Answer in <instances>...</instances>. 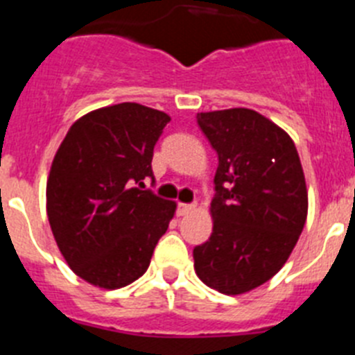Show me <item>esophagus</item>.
Segmentation results:
<instances>
[{
	"label": "esophagus",
	"mask_w": 355,
	"mask_h": 355,
	"mask_svg": "<svg viewBox=\"0 0 355 355\" xmlns=\"http://www.w3.org/2000/svg\"><path fill=\"white\" fill-rule=\"evenodd\" d=\"M193 209H196V205H184V202H181V205L178 206V215L184 216L188 215V213H192Z\"/></svg>",
	"instance_id": "34e87169"
}]
</instances>
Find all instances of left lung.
<instances>
[{
  "mask_svg": "<svg viewBox=\"0 0 355 355\" xmlns=\"http://www.w3.org/2000/svg\"><path fill=\"white\" fill-rule=\"evenodd\" d=\"M218 155L213 233L193 249L197 277L224 295L270 281L290 258L307 216L302 163L290 135L249 108L197 114Z\"/></svg>",
  "mask_w": 355,
  "mask_h": 355,
  "instance_id": "obj_1",
  "label": "left lung"
}]
</instances>
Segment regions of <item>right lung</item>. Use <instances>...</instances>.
<instances>
[{
  "label": "right lung",
  "mask_w": 355,
  "mask_h": 355,
  "mask_svg": "<svg viewBox=\"0 0 355 355\" xmlns=\"http://www.w3.org/2000/svg\"><path fill=\"white\" fill-rule=\"evenodd\" d=\"M168 121L139 103L105 106L78 119L56 150L48 220L71 270L92 286L117 290L146 274L174 216V200L142 190Z\"/></svg>",
  "instance_id": "1"
}]
</instances>
